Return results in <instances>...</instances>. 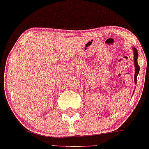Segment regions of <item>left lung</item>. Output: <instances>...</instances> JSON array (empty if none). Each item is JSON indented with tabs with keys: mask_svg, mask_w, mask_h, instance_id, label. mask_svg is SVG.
I'll list each match as a JSON object with an SVG mask.
<instances>
[{
	"mask_svg": "<svg viewBox=\"0 0 149 149\" xmlns=\"http://www.w3.org/2000/svg\"><path fill=\"white\" fill-rule=\"evenodd\" d=\"M133 50H134V65H135V75H134V81H135V83L136 84V78L137 75L139 72V66L137 63V58H138V52H137L136 49V48H133Z\"/></svg>",
	"mask_w": 149,
	"mask_h": 149,
	"instance_id": "obj_1",
	"label": "left lung"
}]
</instances>
